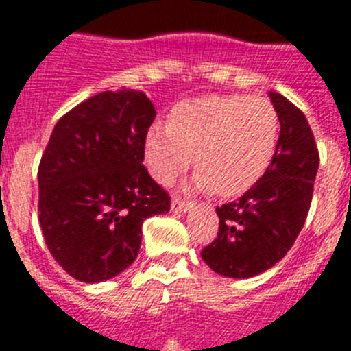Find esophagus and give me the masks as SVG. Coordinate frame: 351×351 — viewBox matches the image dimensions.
<instances>
[{
  "label": "esophagus",
  "mask_w": 351,
  "mask_h": 351,
  "mask_svg": "<svg viewBox=\"0 0 351 351\" xmlns=\"http://www.w3.org/2000/svg\"><path fill=\"white\" fill-rule=\"evenodd\" d=\"M190 207L191 204L182 202L179 198H173L172 204H170V210H172V213H186V210H190Z\"/></svg>",
  "instance_id": "1"
}]
</instances>
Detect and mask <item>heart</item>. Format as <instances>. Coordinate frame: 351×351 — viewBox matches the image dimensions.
Here are the masks:
<instances>
[{
    "mask_svg": "<svg viewBox=\"0 0 351 351\" xmlns=\"http://www.w3.org/2000/svg\"><path fill=\"white\" fill-rule=\"evenodd\" d=\"M280 119L262 96H202L170 110L169 125L154 123L144 135L151 178L170 186L191 163L193 184L221 197L244 193L271 165Z\"/></svg>",
    "mask_w": 351,
    "mask_h": 351,
    "instance_id": "heart-1",
    "label": "heart"
}]
</instances>
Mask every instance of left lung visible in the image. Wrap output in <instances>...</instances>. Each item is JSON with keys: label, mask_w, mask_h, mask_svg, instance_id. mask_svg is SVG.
Listing matches in <instances>:
<instances>
[{"label": "left lung", "mask_w": 351, "mask_h": 351, "mask_svg": "<svg viewBox=\"0 0 351 351\" xmlns=\"http://www.w3.org/2000/svg\"><path fill=\"white\" fill-rule=\"evenodd\" d=\"M269 98L281 126L271 165L243 197L216 207L218 237L202 250L204 262L225 278L247 280L280 262L311 206L320 158L309 123L283 95L269 91Z\"/></svg>", "instance_id": "obj_1"}]
</instances>
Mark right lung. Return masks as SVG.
<instances>
[{
  "mask_svg": "<svg viewBox=\"0 0 351 351\" xmlns=\"http://www.w3.org/2000/svg\"><path fill=\"white\" fill-rule=\"evenodd\" d=\"M154 116L142 91H105L52 130L38 167V219L51 255L82 283H101L130 267L142 223L169 213L170 197L142 165Z\"/></svg>",
  "mask_w": 351,
  "mask_h": 351,
  "instance_id": "right-lung-1",
  "label": "right lung"
}]
</instances>
